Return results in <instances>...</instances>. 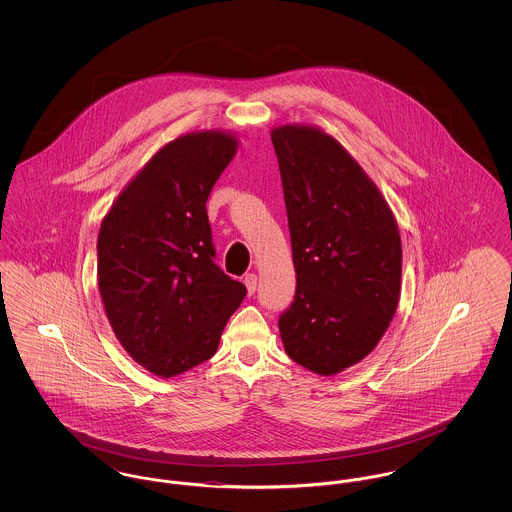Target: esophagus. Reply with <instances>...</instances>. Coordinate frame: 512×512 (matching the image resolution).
Wrapping results in <instances>:
<instances>
[{"mask_svg":"<svg viewBox=\"0 0 512 512\" xmlns=\"http://www.w3.org/2000/svg\"><path fill=\"white\" fill-rule=\"evenodd\" d=\"M244 284L245 288H247V293L253 295L255 290H257V276H255V274H245Z\"/></svg>","mask_w":512,"mask_h":512,"instance_id":"esophagus-1","label":"esophagus"}]
</instances>
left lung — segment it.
<instances>
[{
  "mask_svg": "<svg viewBox=\"0 0 512 512\" xmlns=\"http://www.w3.org/2000/svg\"><path fill=\"white\" fill-rule=\"evenodd\" d=\"M292 236L295 295L278 318L284 349L322 376L359 363L395 315L401 238L386 199L317 128L272 130Z\"/></svg>",
  "mask_w": 512,
  "mask_h": 512,
  "instance_id": "8db88e82",
  "label": "left lung"
}]
</instances>
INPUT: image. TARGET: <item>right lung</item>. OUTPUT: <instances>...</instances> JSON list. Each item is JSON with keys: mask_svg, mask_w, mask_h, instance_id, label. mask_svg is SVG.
<instances>
[{"mask_svg": "<svg viewBox=\"0 0 512 512\" xmlns=\"http://www.w3.org/2000/svg\"><path fill=\"white\" fill-rule=\"evenodd\" d=\"M236 153L220 132L159 149L101 222L98 284L122 347L157 376L209 361L244 301V284L215 263L207 197Z\"/></svg>", "mask_w": 512, "mask_h": 512, "instance_id": "add662e5", "label": "right lung"}]
</instances>
